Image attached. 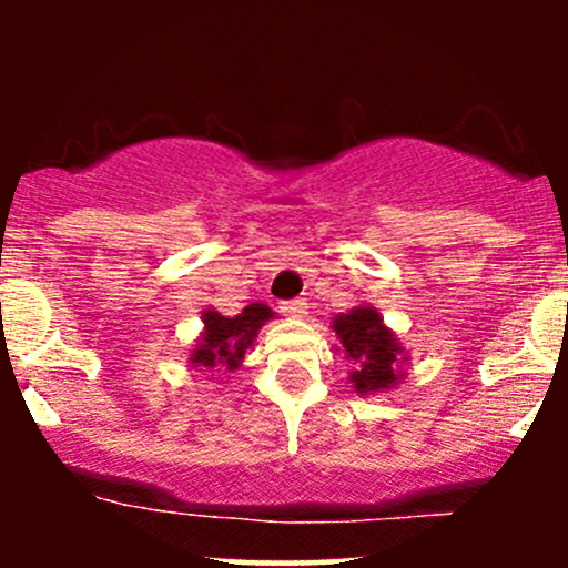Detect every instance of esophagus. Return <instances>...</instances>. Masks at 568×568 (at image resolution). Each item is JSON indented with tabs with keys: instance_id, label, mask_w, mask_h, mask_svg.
Listing matches in <instances>:
<instances>
[{
	"instance_id": "obj_1",
	"label": "esophagus",
	"mask_w": 568,
	"mask_h": 568,
	"mask_svg": "<svg viewBox=\"0 0 568 568\" xmlns=\"http://www.w3.org/2000/svg\"><path fill=\"white\" fill-rule=\"evenodd\" d=\"M280 312L288 317H296V321H302V317L306 315V302H302V298H293V302H283L280 304Z\"/></svg>"
}]
</instances>
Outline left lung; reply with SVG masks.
Returning <instances> with one entry per match:
<instances>
[{
	"label": "left lung",
	"mask_w": 568,
	"mask_h": 568,
	"mask_svg": "<svg viewBox=\"0 0 568 568\" xmlns=\"http://www.w3.org/2000/svg\"><path fill=\"white\" fill-rule=\"evenodd\" d=\"M331 328L336 331L344 357L352 363L349 384L357 395L389 393L406 379L403 363L408 361V352L395 331L384 325L376 306H352L331 321Z\"/></svg>",
	"instance_id": "obj_1"
}]
</instances>
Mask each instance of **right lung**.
<instances>
[{"label":"right lung","instance_id":"obj_1","mask_svg":"<svg viewBox=\"0 0 568 568\" xmlns=\"http://www.w3.org/2000/svg\"><path fill=\"white\" fill-rule=\"evenodd\" d=\"M275 321V312L262 302L247 304L240 315L224 317L219 310H202V331L197 344L189 352V363L197 371H237L243 366L247 349L256 342L258 331Z\"/></svg>","mask_w":568,"mask_h":568}]
</instances>
